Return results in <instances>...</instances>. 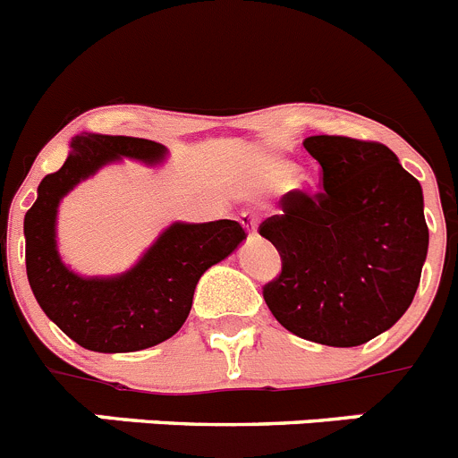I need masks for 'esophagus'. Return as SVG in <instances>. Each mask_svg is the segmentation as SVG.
<instances>
[{"mask_svg": "<svg viewBox=\"0 0 458 458\" xmlns=\"http://www.w3.org/2000/svg\"><path fill=\"white\" fill-rule=\"evenodd\" d=\"M242 225L246 228L249 237H258V225H259L258 215H253V212H242Z\"/></svg>", "mask_w": 458, "mask_h": 458, "instance_id": "esophagus-1", "label": "esophagus"}]
</instances>
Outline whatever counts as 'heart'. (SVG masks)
I'll use <instances>...</instances> for the list:
<instances>
[{
	"instance_id": "1",
	"label": "heart",
	"mask_w": 458,
	"mask_h": 458,
	"mask_svg": "<svg viewBox=\"0 0 458 458\" xmlns=\"http://www.w3.org/2000/svg\"><path fill=\"white\" fill-rule=\"evenodd\" d=\"M293 171H296V169H293L292 165H284V166H282V169H280V178H292V176H293Z\"/></svg>"
}]
</instances>
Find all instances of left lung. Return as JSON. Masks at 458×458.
<instances>
[{
  "instance_id": "1",
  "label": "left lung",
  "mask_w": 458,
  "mask_h": 458,
  "mask_svg": "<svg viewBox=\"0 0 458 458\" xmlns=\"http://www.w3.org/2000/svg\"><path fill=\"white\" fill-rule=\"evenodd\" d=\"M302 147L323 190L287 191L259 224L282 259L264 301L301 339L352 348L395 326L416 296L429 246L422 187L379 142L311 135Z\"/></svg>"
}]
</instances>
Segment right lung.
I'll return each mask as SVG.
<instances>
[{
  "label": "right lung",
  "instance_id": "obj_1",
  "mask_svg": "<svg viewBox=\"0 0 458 458\" xmlns=\"http://www.w3.org/2000/svg\"><path fill=\"white\" fill-rule=\"evenodd\" d=\"M162 144L123 135H76L65 165L42 178L24 216L27 276L38 305L72 341L94 352H135L176 335L190 316L200 276L246 239L242 224H171L131 271L83 277L55 249V215L63 196L122 157L157 165Z\"/></svg>",
  "mask_w": 458,
  "mask_h": 458
}]
</instances>
